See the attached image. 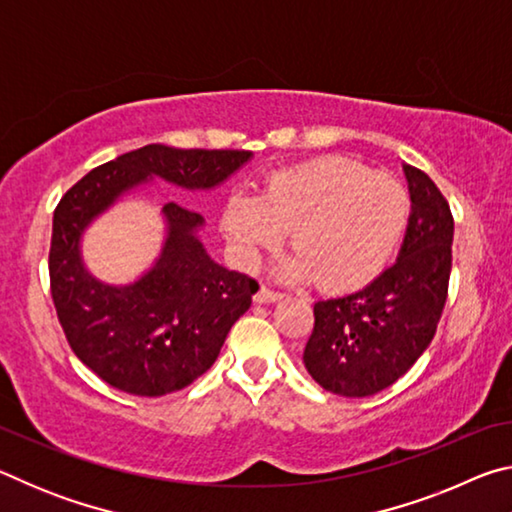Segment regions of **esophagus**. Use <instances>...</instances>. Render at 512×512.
Wrapping results in <instances>:
<instances>
[{
	"label": "esophagus",
	"mask_w": 512,
	"mask_h": 512,
	"mask_svg": "<svg viewBox=\"0 0 512 512\" xmlns=\"http://www.w3.org/2000/svg\"><path fill=\"white\" fill-rule=\"evenodd\" d=\"M280 298H282V293L268 289L266 284H259V289L255 291V302H275Z\"/></svg>",
	"instance_id": "1"
}]
</instances>
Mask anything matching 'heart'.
<instances>
[{
	"label": "heart",
	"instance_id": "heart-1",
	"mask_svg": "<svg viewBox=\"0 0 512 512\" xmlns=\"http://www.w3.org/2000/svg\"><path fill=\"white\" fill-rule=\"evenodd\" d=\"M409 216L411 196L400 180L345 155H320L271 173L257 196L230 194L221 225L244 264L291 232L296 255L282 273L314 280L325 293H348L384 273Z\"/></svg>",
	"mask_w": 512,
	"mask_h": 512
}]
</instances>
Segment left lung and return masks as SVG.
<instances>
[{"instance_id": "1", "label": "left lung", "mask_w": 512, "mask_h": 512, "mask_svg": "<svg viewBox=\"0 0 512 512\" xmlns=\"http://www.w3.org/2000/svg\"><path fill=\"white\" fill-rule=\"evenodd\" d=\"M409 228L397 262L368 287L318 300L305 368L325 391L368 397L395 384L429 348L452 275L454 216L427 173L406 164Z\"/></svg>"}]
</instances>
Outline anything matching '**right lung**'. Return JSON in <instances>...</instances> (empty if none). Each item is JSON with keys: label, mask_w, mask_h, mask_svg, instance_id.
<instances>
[{"label": "right lung", "mask_w": 512, "mask_h": 512, "mask_svg": "<svg viewBox=\"0 0 512 512\" xmlns=\"http://www.w3.org/2000/svg\"><path fill=\"white\" fill-rule=\"evenodd\" d=\"M248 158L250 151L149 144L92 169L60 198L49 248L51 298L69 348L112 388L160 397L192 384L212 368L259 284L210 259L196 237L203 216L173 201L162 207L169 235L160 259L128 287H108L85 271L83 228L153 176L210 189Z\"/></svg>", "instance_id": "obj_1"}]
</instances>
